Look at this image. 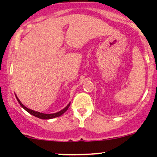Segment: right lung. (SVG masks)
<instances>
[{
    "label": "right lung",
    "instance_id": "obj_1",
    "mask_svg": "<svg viewBox=\"0 0 157 157\" xmlns=\"http://www.w3.org/2000/svg\"><path fill=\"white\" fill-rule=\"evenodd\" d=\"M16 97H17V96H16ZM17 101H18V102H19V103L20 104V105H21V106L23 107V108L25 110L27 111V112H29V113L31 114V115H34V116L37 117V118H41V119H51V118H56V117L61 116V115H63V114H64V112H65L67 110V109H68L69 106H70V103H69L68 105H67V106H66L64 109L61 110V111H60V112H56V113L44 114V113H41V112H35V111L31 110V109L26 108V107L25 106V105H23V104L21 103V102H20V100H19V99L17 97Z\"/></svg>",
    "mask_w": 157,
    "mask_h": 157
}]
</instances>
